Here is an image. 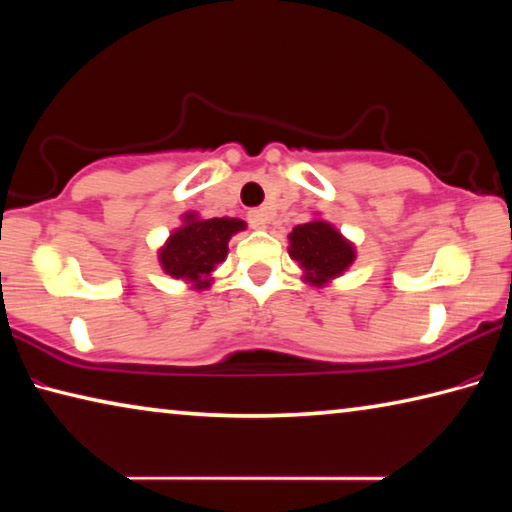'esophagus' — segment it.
Listing matches in <instances>:
<instances>
[{"mask_svg":"<svg viewBox=\"0 0 512 512\" xmlns=\"http://www.w3.org/2000/svg\"><path fill=\"white\" fill-rule=\"evenodd\" d=\"M248 223H250V228H255V230H266L268 212L266 210H250L248 212Z\"/></svg>","mask_w":512,"mask_h":512,"instance_id":"34e87169","label":"esophagus"}]
</instances>
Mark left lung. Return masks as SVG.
Masks as SVG:
<instances>
[{
	"label": "left lung",
	"mask_w": 512,
	"mask_h": 512,
	"mask_svg": "<svg viewBox=\"0 0 512 512\" xmlns=\"http://www.w3.org/2000/svg\"><path fill=\"white\" fill-rule=\"evenodd\" d=\"M289 255L302 268V280L311 287H325L334 277L348 271L357 259V250L332 223L316 216L291 230Z\"/></svg>",
	"instance_id": "8db88e82"
}]
</instances>
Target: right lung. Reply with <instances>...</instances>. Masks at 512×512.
<instances>
[{"instance_id": "1", "label": "right lung", "mask_w": 512, "mask_h": 512, "mask_svg": "<svg viewBox=\"0 0 512 512\" xmlns=\"http://www.w3.org/2000/svg\"><path fill=\"white\" fill-rule=\"evenodd\" d=\"M241 230H246L241 219H201L196 212L183 214V225L171 232L158 253L162 271L173 280L192 284V289H207L212 284V271L228 257V241Z\"/></svg>"}]
</instances>
